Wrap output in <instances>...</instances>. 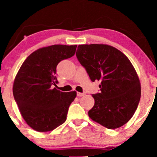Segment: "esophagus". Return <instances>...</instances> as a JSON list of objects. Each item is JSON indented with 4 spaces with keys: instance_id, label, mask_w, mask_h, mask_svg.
I'll return each instance as SVG.
<instances>
[{
    "instance_id": "1",
    "label": "esophagus",
    "mask_w": 157,
    "mask_h": 157,
    "mask_svg": "<svg viewBox=\"0 0 157 157\" xmlns=\"http://www.w3.org/2000/svg\"><path fill=\"white\" fill-rule=\"evenodd\" d=\"M84 95H85L84 93H80V92H77V96H78V97H81V96H83Z\"/></svg>"
}]
</instances>
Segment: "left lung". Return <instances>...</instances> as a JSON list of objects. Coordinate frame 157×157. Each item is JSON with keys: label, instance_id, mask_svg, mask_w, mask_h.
Returning <instances> with one entry per match:
<instances>
[{"label": "left lung", "instance_id": "8db88e82", "mask_svg": "<svg viewBox=\"0 0 157 157\" xmlns=\"http://www.w3.org/2000/svg\"><path fill=\"white\" fill-rule=\"evenodd\" d=\"M76 55L91 81L101 82L99 93L92 94L95 103L89 117L110 129L127 123L141 98L140 81L128 58L104 44L79 45Z\"/></svg>", "mask_w": 157, "mask_h": 157}]
</instances>
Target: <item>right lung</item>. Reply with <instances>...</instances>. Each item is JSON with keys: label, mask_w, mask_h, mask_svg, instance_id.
Listing matches in <instances>:
<instances>
[{"label": "right lung", "mask_w": 157, "mask_h": 157, "mask_svg": "<svg viewBox=\"0 0 157 157\" xmlns=\"http://www.w3.org/2000/svg\"><path fill=\"white\" fill-rule=\"evenodd\" d=\"M77 46L53 45L38 49L28 56L15 78L13 94L28 125L40 132H49L63 124L76 91L62 92L56 66L76 53Z\"/></svg>", "instance_id": "1"}]
</instances>
